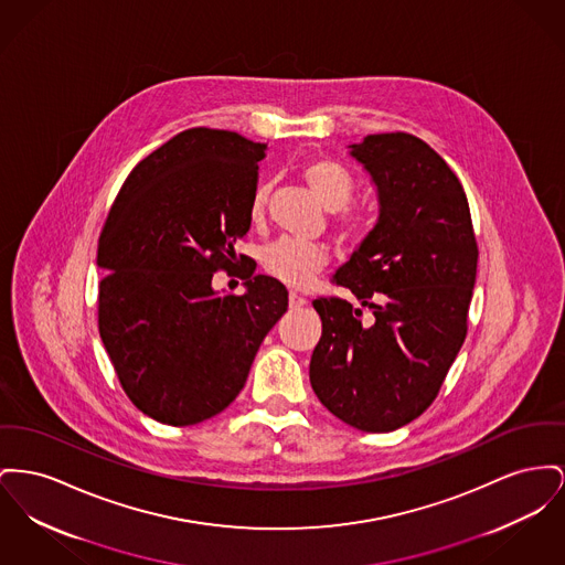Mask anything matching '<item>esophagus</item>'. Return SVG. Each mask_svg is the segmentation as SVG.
<instances>
[{
    "label": "esophagus",
    "mask_w": 565,
    "mask_h": 565,
    "mask_svg": "<svg viewBox=\"0 0 565 565\" xmlns=\"http://www.w3.org/2000/svg\"><path fill=\"white\" fill-rule=\"evenodd\" d=\"M288 300H290V307H292V309H300V307H305V305H307V300L299 297V295H295V292H290Z\"/></svg>",
    "instance_id": "obj_1"
}]
</instances>
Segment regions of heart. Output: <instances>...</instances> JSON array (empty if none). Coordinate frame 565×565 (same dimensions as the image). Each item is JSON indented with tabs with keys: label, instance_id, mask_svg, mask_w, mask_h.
I'll return each mask as SVG.
<instances>
[{
	"label": "heart",
	"instance_id": "obj_1",
	"mask_svg": "<svg viewBox=\"0 0 565 565\" xmlns=\"http://www.w3.org/2000/svg\"><path fill=\"white\" fill-rule=\"evenodd\" d=\"M300 179L309 188V192L329 211H341L354 194V181L345 168L327 158L307 160L300 167ZM268 188L260 185L249 202V220L260 224L265 220ZM339 226L345 236H361L365 222L361 215L341 213ZM329 263V252L316 243L302 241H277L268 245L263 254V266L266 273L290 288H305L311 279Z\"/></svg>",
	"mask_w": 565,
	"mask_h": 565
}]
</instances>
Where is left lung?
<instances>
[{"instance_id":"1","label":"left lung","mask_w":565,"mask_h":565,"mask_svg":"<svg viewBox=\"0 0 565 565\" xmlns=\"http://www.w3.org/2000/svg\"><path fill=\"white\" fill-rule=\"evenodd\" d=\"M350 156L371 177L380 213L332 277L359 307L313 300L322 337L309 382L345 425L388 433L431 405L463 345L478 245L463 185L425 140L369 134Z\"/></svg>"}]
</instances>
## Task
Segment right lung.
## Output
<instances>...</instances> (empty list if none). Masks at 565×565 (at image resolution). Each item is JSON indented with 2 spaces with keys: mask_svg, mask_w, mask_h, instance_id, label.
Instances as JSON below:
<instances>
[{
  "mask_svg": "<svg viewBox=\"0 0 565 565\" xmlns=\"http://www.w3.org/2000/svg\"><path fill=\"white\" fill-rule=\"evenodd\" d=\"M265 151L228 130L179 132L136 164L106 217L102 343L126 395L162 425L224 412L288 309L284 284L254 275V265L241 297L211 284L215 270L233 268L234 243L252 226Z\"/></svg>",
  "mask_w": 565,
  "mask_h": 565,
  "instance_id": "add662e5",
  "label": "right lung"
}]
</instances>
